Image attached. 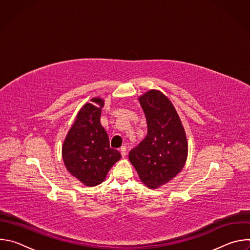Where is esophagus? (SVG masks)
I'll list each match as a JSON object with an SVG mask.
<instances>
[{"label":"esophagus","mask_w":250,"mask_h":250,"mask_svg":"<svg viewBox=\"0 0 250 250\" xmlns=\"http://www.w3.org/2000/svg\"><path fill=\"white\" fill-rule=\"evenodd\" d=\"M121 154L123 157L126 156V147L125 146H122L121 147Z\"/></svg>","instance_id":"obj_1"}]
</instances>
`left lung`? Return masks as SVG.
Segmentation results:
<instances>
[{"label":"left lung","mask_w":250,"mask_h":250,"mask_svg":"<svg viewBox=\"0 0 250 250\" xmlns=\"http://www.w3.org/2000/svg\"><path fill=\"white\" fill-rule=\"evenodd\" d=\"M147 123V135L130 150L128 158L141 182L156 189L179 173L187 159L185 129L174 105L158 90L139 97Z\"/></svg>","instance_id":"1"}]
</instances>
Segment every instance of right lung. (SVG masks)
<instances>
[{
	"instance_id": "obj_1",
	"label": "right lung",
	"mask_w": 250,
	"mask_h": 250,
	"mask_svg": "<svg viewBox=\"0 0 250 250\" xmlns=\"http://www.w3.org/2000/svg\"><path fill=\"white\" fill-rule=\"evenodd\" d=\"M79 111L62 146L67 170L84 185L101 184L121 153L111 148L109 136L100 123L104 100L94 98Z\"/></svg>"
}]
</instances>
